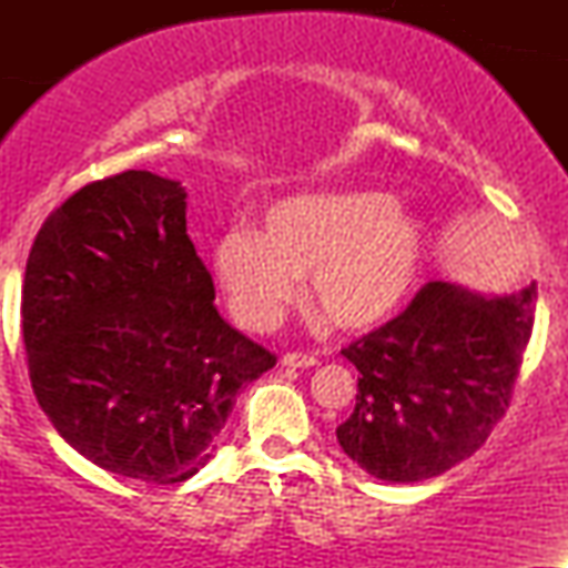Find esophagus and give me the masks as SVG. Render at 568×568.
I'll return each instance as SVG.
<instances>
[{
    "label": "esophagus",
    "mask_w": 568,
    "mask_h": 568,
    "mask_svg": "<svg viewBox=\"0 0 568 568\" xmlns=\"http://www.w3.org/2000/svg\"><path fill=\"white\" fill-rule=\"evenodd\" d=\"M280 363L288 368H312L317 366V357L315 355H302V352H285L283 357H280Z\"/></svg>",
    "instance_id": "1"
}]
</instances>
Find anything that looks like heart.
Here are the masks:
<instances>
[{"label":"heart","mask_w":568,"mask_h":568,"mask_svg":"<svg viewBox=\"0 0 568 568\" xmlns=\"http://www.w3.org/2000/svg\"><path fill=\"white\" fill-rule=\"evenodd\" d=\"M427 221L379 189L293 194L270 205L258 232L230 230L211 272L234 321L264 331L304 275L306 304L342 331H371L410 304L429 264Z\"/></svg>","instance_id":"obj_1"}]
</instances>
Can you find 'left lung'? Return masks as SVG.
Segmentation results:
<instances>
[{"mask_svg":"<svg viewBox=\"0 0 568 568\" xmlns=\"http://www.w3.org/2000/svg\"><path fill=\"white\" fill-rule=\"evenodd\" d=\"M537 283L478 293L427 283L406 312L342 355L361 371L338 446L387 484H416L478 452L510 406Z\"/></svg>","mask_w":568,"mask_h":568,"instance_id":"1","label":"left lung"}]
</instances>
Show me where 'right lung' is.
Returning <instances> with one entry per match:
<instances>
[{"label":"right lung","instance_id":"right-lung-1","mask_svg":"<svg viewBox=\"0 0 568 568\" xmlns=\"http://www.w3.org/2000/svg\"><path fill=\"white\" fill-rule=\"evenodd\" d=\"M186 234V189L149 171L95 181L39 230L21 325L34 395L84 459L181 484L245 384L277 357L234 331Z\"/></svg>","mask_w":568,"mask_h":568}]
</instances>
